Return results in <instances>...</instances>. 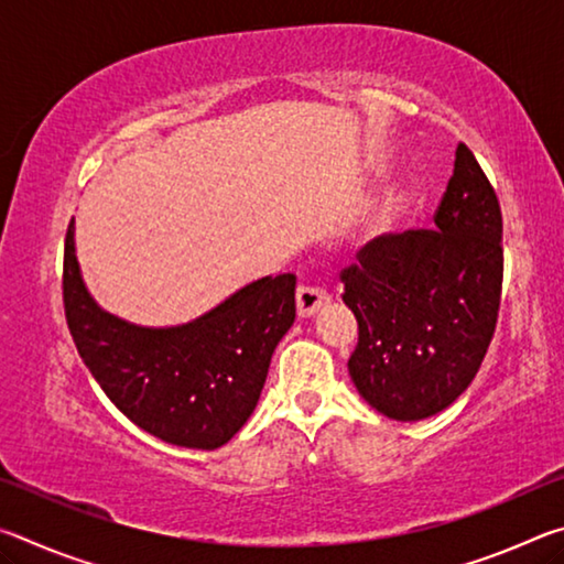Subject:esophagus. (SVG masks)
I'll return each instance as SVG.
<instances>
[{
    "mask_svg": "<svg viewBox=\"0 0 564 564\" xmlns=\"http://www.w3.org/2000/svg\"><path fill=\"white\" fill-rule=\"evenodd\" d=\"M326 303V291L316 289V285H299V291H295V311H299V318L316 316L318 308H323Z\"/></svg>",
    "mask_w": 564,
    "mask_h": 564,
    "instance_id": "1",
    "label": "esophagus"
}]
</instances>
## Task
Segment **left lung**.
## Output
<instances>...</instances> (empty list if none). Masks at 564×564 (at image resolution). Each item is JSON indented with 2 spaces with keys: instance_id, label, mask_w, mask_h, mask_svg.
<instances>
[{
  "instance_id": "obj_1",
  "label": "left lung",
  "mask_w": 564,
  "mask_h": 564,
  "mask_svg": "<svg viewBox=\"0 0 564 564\" xmlns=\"http://www.w3.org/2000/svg\"><path fill=\"white\" fill-rule=\"evenodd\" d=\"M502 214L473 151L455 169L433 228L378 236L340 273L358 321L350 380L400 423L443 413L480 368L498 323Z\"/></svg>"
}]
</instances>
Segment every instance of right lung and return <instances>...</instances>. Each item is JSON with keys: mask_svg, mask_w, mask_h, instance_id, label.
I'll use <instances>...</instances> for the list:
<instances>
[{"mask_svg": "<svg viewBox=\"0 0 564 564\" xmlns=\"http://www.w3.org/2000/svg\"><path fill=\"white\" fill-rule=\"evenodd\" d=\"M64 311L82 360L133 425L159 441L216 451L256 410L271 356L295 321V275H265L181 326H137L91 299L64 243Z\"/></svg>", "mask_w": 564, "mask_h": 564, "instance_id": "1", "label": "right lung"}]
</instances>
